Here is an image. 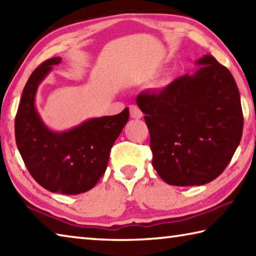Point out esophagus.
<instances>
[{"mask_svg": "<svg viewBox=\"0 0 256 256\" xmlns=\"http://www.w3.org/2000/svg\"><path fill=\"white\" fill-rule=\"evenodd\" d=\"M130 115H131L132 118H141L144 114L136 105H131L130 106Z\"/></svg>", "mask_w": 256, "mask_h": 256, "instance_id": "1", "label": "esophagus"}]
</instances>
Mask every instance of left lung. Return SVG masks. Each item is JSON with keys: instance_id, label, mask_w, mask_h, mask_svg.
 I'll return each instance as SVG.
<instances>
[{"instance_id": "1", "label": "left lung", "mask_w": 256, "mask_h": 256, "mask_svg": "<svg viewBox=\"0 0 256 256\" xmlns=\"http://www.w3.org/2000/svg\"><path fill=\"white\" fill-rule=\"evenodd\" d=\"M162 92H144L136 104L150 132L152 166L170 185L210 183L230 162L244 118L235 79L212 55Z\"/></svg>"}]
</instances>
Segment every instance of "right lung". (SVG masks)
<instances>
[{
    "label": "right lung",
    "instance_id": "add662e5",
    "mask_svg": "<svg viewBox=\"0 0 256 256\" xmlns=\"http://www.w3.org/2000/svg\"><path fill=\"white\" fill-rule=\"evenodd\" d=\"M60 58L42 63L26 84L16 116L18 150L30 175L53 193H84L105 174L110 149L128 120V108L114 116L88 120L66 132H53L34 107L38 86Z\"/></svg>",
    "mask_w": 256,
    "mask_h": 256
}]
</instances>
